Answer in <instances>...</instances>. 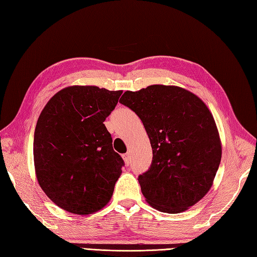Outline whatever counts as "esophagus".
Instances as JSON below:
<instances>
[{
	"instance_id": "esophagus-1",
	"label": "esophagus",
	"mask_w": 257,
	"mask_h": 257,
	"mask_svg": "<svg viewBox=\"0 0 257 257\" xmlns=\"http://www.w3.org/2000/svg\"><path fill=\"white\" fill-rule=\"evenodd\" d=\"M130 159H132V158H130V154L129 153L123 155V160H124V163L127 164V165L130 164Z\"/></svg>"
}]
</instances>
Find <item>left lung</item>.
<instances>
[{
    "instance_id": "8db88e82",
    "label": "left lung",
    "mask_w": 257,
    "mask_h": 257,
    "mask_svg": "<svg viewBox=\"0 0 257 257\" xmlns=\"http://www.w3.org/2000/svg\"><path fill=\"white\" fill-rule=\"evenodd\" d=\"M119 102L136 112L153 148L148 172L139 176L153 208L185 212L212 188L222 159L215 119L198 95L177 85L153 84L125 91Z\"/></svg>"
}]
</instances>
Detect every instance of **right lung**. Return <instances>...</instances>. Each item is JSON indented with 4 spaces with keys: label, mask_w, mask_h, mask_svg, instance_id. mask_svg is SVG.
Here are the masks:
<instances>
[{
    "label": "right lung",
    "mask_w": 257,
    "mask_h": 257,
    "mask_svg": "<svg viewBox=\"0 0 257 257\" xmlns=\"http://www.w3.org/2000/svg\"><path fill=\"white\" fill-rule=\"evenodd\" d=\"M121 90L70 85L55 93L39 115L33 158L45 195L69 213L99 212L112 197L123 160L103 121Z\"/></svg>",
    "instance_id": "obj_1"
}]
</instances>
